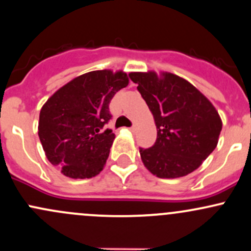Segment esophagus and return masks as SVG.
I'll use <instances>...</instances> for the list:
<instances>
[{
  "mask_svg": "<svg viewBox=\"0 0 251 251\" xmlns=\"http://www.w3.org/2000/svg\"><path fill=\"white\" fill-rule=\"evenodd\" d=\"M130 131H132V132H134V131H136V126H134V125L131 126V127H130Z\"/></svg>",
  "mask_w": 251,
  "mask_h": 251,
  "instance_id": "esophagus-1",
  "label": "esophagus"
}]
</instances>
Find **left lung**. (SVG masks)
Wrapping results in <instances>:
<instances>
[{"instance_id":"obj_1","label":"left lung","mask_w":251,"mask_h":251,"mask_svg":"<svg viewBox=\"0 0 251 251\" xmlns=\"http://www.w3.org/2000/svg\"><path fill=\"white\" fill-rule=\"evenodd\" d=\"M137 90L154 115L157 138L141 148L142 161L154 176L173 179L194 172L212 154L223 123L214 105L185 79L163 72H131Z\"/></svg>"}]
</instances>
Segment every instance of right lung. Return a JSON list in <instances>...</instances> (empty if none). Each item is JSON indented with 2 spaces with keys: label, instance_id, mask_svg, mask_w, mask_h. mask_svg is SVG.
Here are the masks:
<instances>
[{
  "label": "right lung",
  "instance_id": "obj_1",
  "mask_svg": "<svg viewBox=\"0 0 251 251\" xmlns=\"http://www.w3.org/2000/svg\"><path fill=\"white\" fill-rule=\"evenodd\" d=\"M126 73L92 71L60 88L42 107L38 136L47 159L63 176L92 178L103 170L115 136L110 100L126 88Z\"/></svg>",
  "mask_w": 251,
  "mask_h": 251
}]
</instances>
